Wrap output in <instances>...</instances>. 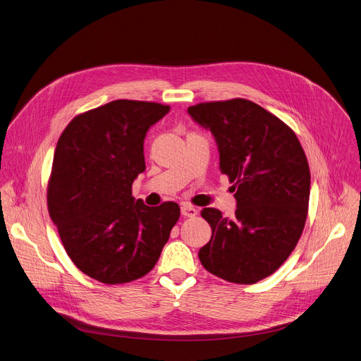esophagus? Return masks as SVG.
<instances>
[{"mask_svg": "<svg viewBox=\"0 0 361 361\" xmlns=\"http://www.w3.org/2000/svg\"><path fill=\"white\" fill-rule=\"evenodd\" d=\"M181 214L184 217H194L195 214H197V209L190 206V204H183L181 206Z\"/></svg>", "mask_w": 361, "mask_h": 361, "instance_id": "34e87169", "label": "esophagus"}]
</instances>
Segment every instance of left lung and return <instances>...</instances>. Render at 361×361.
<instances>
[{
	"mask_svg": "<svg viewBox=\"0 0 361 361\" xmlns=\"http://www.w3.org/2000/svg\"><path fill=\"white\" fill-rule=\"evenodd\" d=\"M187 111L214 135L221 174L233 183L238 202L233 219L202 210L212 239L200 262L227 282L256 283L283 264L302 235L311 187L305 152L285 122L242 97Z\"/></svg>",
	"mask_w": 361,
	"mask_h": 361,
	"instance_id": "8db88e82",
	"label": "left lung"
}]
</instances>
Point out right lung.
Here are the masks:
<instances>
[{"label":"right lung","instance_id":"right-lung-1","mask_svg":"<svg viewBox=\"0 0 361 361\" xmlns=\"http://www.w3.org/2000/svg\"><path fill=\"white\" fill-rule=\"evenodd\" d=\"M169 105L112 101L75 116L61 133L47 184V207L73 264L106 285L147 275L180 207H149L133 197L145 170L144 138Z\"/></svg>","mask_w":361,"mask_h":361}]
</instances>
